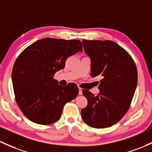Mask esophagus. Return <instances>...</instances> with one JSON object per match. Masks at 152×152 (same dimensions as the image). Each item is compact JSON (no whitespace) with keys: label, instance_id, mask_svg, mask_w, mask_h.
<instances>
[{"label":"esophagus","instance_id":"obj_1","mask_svg":"<svg viewBox=\"0 0 152 152\" xmlns=\"http://www.w3.org/2000/svg\"><path fill=\"white\" fill-rule=\"evenodd\" d=\"M79 94H80V95H81L82 94V89H81V88H79Z\"/></svg>","mask_w":152,"mask_h":152}]
</instances>
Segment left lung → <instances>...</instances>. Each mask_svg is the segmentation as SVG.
<instances>
[{
    "label": "left lung",
    "mask_w": 152,
    "mask_h": 152,
    "mask_svg": "<svg viewBox=\"0 0 152 152\" xmlns=\"http://www.w3.org/2000/svg\"><path fill=\"white\" fill-rule=\"evenodd\" d=\"M86 54L91 59V76H101L94 96L89 90L83 94L87 106L81 110L83 121L95 128L110 127L127 113L137 86L138 73L127 51L110 40L82 41Z\"/></svg>",
    "instance_id": "obj_1"
}]
</instances>
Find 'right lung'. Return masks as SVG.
<instances>
[{
	"label": "right lung",
	"instance_id": "right-lung-1",
	"mask_svg": "<svg viewBox=\"0 0 152 152\" xmlns=\"http://www.w3.org/2000/svg\"><path fill=\"white\" fill-rule=\"evenodd\" d=\"M76 39L44 38L24 50L15 61L12 83L18 106L29 121L49 125L61 118L63 107L79 94L74 83L60 86L53 76L69 56L82 52Z\"/></svg>",
	"mask_w": 152,
	"mask_h": 152
}]
</instances>
